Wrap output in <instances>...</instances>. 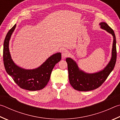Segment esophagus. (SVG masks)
I'll list each match as a JSON object with an SVG mask.
<instances>
[{
    "instance_id": "esophagus-1",
    "label": "esophagus",
    "mask_w": 120,
    "mask_h": 120,
    "mask_svg": "<svg viewBox=\"0 0 120 120\" xmlns=\"http://www.w3.org/2000/svg\"><path fill=\"white\" fill-rule=\"evenodd\" d=\"M69 52L68 51L66 50H64L62 51V58L63 59H64L67 58L68 56H69Z\"/></svg>"
}]
</instances>
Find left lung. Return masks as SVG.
<instances>
[{"label": "left lung", "instance_id": "obj_1", "mask_svg": "<svg viewBox=\"0 0 120 120\" xmlns=\"http://www.w3.org/2000/svg\"><path fill=\"white\" fill-rule=\"evenodd\" d=\"M100 25L102 29L105 30L113 36L112 58L109 63L103 70L92 74L86 73L80 70L75 61L70 58H67L66 62L68 64L70 83L76 90L88 91L98 88L107 79L115 65L116 60V48L114 32L105 22H101Z\"/></svg>", "mask_w": 120, "mask_h": 120}]
</instances>
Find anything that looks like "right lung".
I'll list each match as a JSON object with an SVG mask.
<instances>
[{
	"label": "right lung",
	"instance_id": "right-lung-1",
	"mask_svg": "<svg viewBox=\"0 0 120 120\" xmlns=\"http://www.w3.org/2000/svg\"><path fill=\"white\" fill-rule=\"evenodd\" d=\"M16 26L15 25L9 30L4 40L3 60L6 71L21 89L29 91L41 90L48 83L51 72L56 64L61 60V54H54L35 69L26 70L18 67L13 62L9 50V42Z\"/></svg>",
	"mask_w": 120,
	"mask_h": 120
}]
</instances>
